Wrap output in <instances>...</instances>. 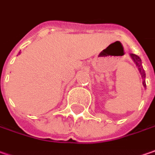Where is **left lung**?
I'll use <instances>...</instances> for the list:
<instances>
[{
  "label": "left lung",
  "mask_w": 155,
  "mask_h": 155,
  "mask_svg": "<svg viewBox=\"0 0 155 155\" xmlns=\"http://www.w3.org/2000/svg\"><path fill=\"white\" fill-rule=\"evenodd\" d=\"M131 58H132V60L134 61V62L136 63V67L138 68V70H139V72L141 74V77L143 79V81H142V84H143V86L144 87H146V82H145V77H146V74H145V71H144V69H143V68H142V65H141V58L139 57L138 56H136L135 54H130Z\"/></svg>",
  "instance_id": "left-lung-1"
}]
</instances>
